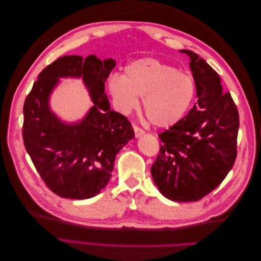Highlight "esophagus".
<instances>
[{
  "label": "esophagus",
  "instance_id": "esophagus-1",
  "mask_svg": "<svg viewBox=\"0 0 261 261\" xmlns=\"http://www.w3.org/2000/svg\"><path fill=\"white\" fill-rule=\"evenodd\" d=\"M134 132H135V136L137 138L140 137L141 135H144V134H145L144 129H141L140 127H138V126H134Z\"/></svg>",
  "mask_w": 261,
  "mask_h": 261
}]
</instances>
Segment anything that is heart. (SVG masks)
<instances>
[{"mask_svg":"<svg viewBox=\"0 0 261 261\" xmlns=\"http://www.w3.org/2000/svg\"><path fill=\"white\" fill-rule=\"evenodd\" d=\"M109 89L122 112L135 109L140 97L149 121L158 127H170L178 123L191 107L195 84L176 67L146 58L126 65L123 77L113 76Z\"/></svg>","mask_w":261,"mask_h":261,"instance_id":"b5f03b06","label":"heart"}]
</instances>
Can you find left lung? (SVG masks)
<instances>
[{"label": "left lung", "instance_id": "left-lung-1", "mask_svg": "<svg viewBox=\"0 0 261 261\" xmlns=\"http://www.w3.org/2000/svg\"><path fill=\"white\" fill-rule=\"evenodd\" d=\"M197 105L159 134L160 153L151 167L154 184L173 201H197L217 188L233 168L240 126L239 111L220 77L189 50Z\"/></svg>", "mask_w": 261, "mask_h": 261}]
</instances>
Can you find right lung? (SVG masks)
Segmentation results:
<instances>
[{"label": "right lung", "mask_w": 261, "mask_h": 261, "mask_svg": "<svg viewBox=\"0 0 261 261\" xmlns=\"http://www.w3.org/2000/svg\"><path fill=\"white\" fill-rule=\"evenodd\" d=\"M112 59L65 55L39 74L23 103L22 138L35 168L63 198L88 199L109 183L116 154L135 138L129 121L110 108L105 83ZM82 77L94 106L82 121L67 124L51 111L48 99L60 77Z\"/></svg>", "instance_id": "right-lung-1"}]
</instances>
